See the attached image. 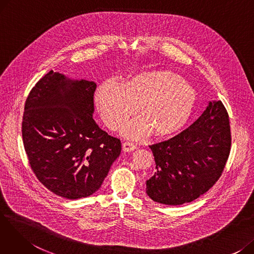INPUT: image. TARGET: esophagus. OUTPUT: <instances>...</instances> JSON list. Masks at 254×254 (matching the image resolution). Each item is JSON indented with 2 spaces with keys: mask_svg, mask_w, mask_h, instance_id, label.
Listing matches in <instances>:
<instances>
[{
  "mask_svg": "<svg viewBox=\"0 0 254 254\" xmlns=\"http://www.w3.org/2000/svg\"><path fill=\"white\" fill-rule=\"evenodd\" d=\"M137 148V146L135 144H132L130 142H125L123 144V150L126 151V152H129V151H132L135 150Z\"/></svg>",
  "mask_w": 254,
  "mask_h": 254,
  "instance_id": "esophagus-1",
  "label": "esophagus"
}]
</instances>
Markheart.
<instances>
[{"label":"heart","instance_id":"obj_1","mask_svg":"<svg viewBox=\"0 0 254 254\" xmlns=\"http://www.w3.org/2000/svg\"><path fill=\"white\" fill-rule=\"evenodd\" d=\"M95 100L104 123L112 129L135 114L138 106L141 116L123 127L125 137L141 139L153 132L157 138H166L188 124L197 92L174 72L147 70L129 75L124 84L114 80L103 82Z\"/></svg>","mask_w":254,"mask_h":254}]
</instances>
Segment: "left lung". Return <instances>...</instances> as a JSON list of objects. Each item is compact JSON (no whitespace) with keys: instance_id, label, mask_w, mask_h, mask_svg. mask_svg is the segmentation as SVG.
I'll return each instance as SVG.
<instances>
[{"instance_id":"1","label":"left lung","mask_w":254,"mask_h":254,"mask_svg":"<svg viewBox=\"0 0 254 254\" xmlns=\"http://www.w3.org/2000/svg\"><path fill=\"white\" fill-rule=\"evenodd\" d=\"M231 144L228 111L221 101L209 102L190 127L149 146L155 173L146 181V192L154 202L170 206L194 201L220 178Z\"/></svg>"}]
</instances>
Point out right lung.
Segmentation results:
<instances>
[{"label":"right lung","mask_w":254,"mask_h":254,"mask_svg":"<svg viewBox=\"0 0 254 254\" xmlns=\"http://www.w3.org/2000/svg\"><path fill=\"white\" fill-rule=\"evenodd\" d=\"M97 84L52 70L32 88L24 105L22 140L38 180L69 199L100 190L122 151L92 118Z\"/></svg>","instance_id":"add662e5"}]
</instances>
